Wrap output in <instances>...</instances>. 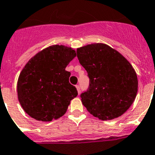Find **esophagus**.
Segmentation results:
<instances>
[{
    "label": "esophagus",
    "instance_id": "1",
    "mask_svg": "<svg viewBox=\"0 0 155 155\" xmlns=\"http://www.w3.org/2000/svg\"><path fill=\"white\" fill-rule=\"evenodd\" d=\"M76 89H77V91H78V94H80V87H79V85H76Z\"/></svg>",
    "mask_w": 155,
    "mask_h": 155
}]
</instances>
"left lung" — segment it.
I'll return each instance as SVG.
<instances>
[{
	"label": "left lung",
	"mask_w": 155,
	"mask_h": 155,
	"mask_svg": "<svg viewBox=\"0 0 155 155\" xmlns=\"http://www.w3.org/2000/svg\"><path fill=\"white\" fill-rule=\"evenodd\" d=\"M76 53L89 77L88 90L80 95L82 104L102 120L123 115L137 94V75L133 66L117 51L103 43L81 47Z\"/></svg>",
	"instance_id": "1"
}]
</instances>
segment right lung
I'll use <instances>...</instances> for the list:
<instances>
[{
  "mask_svg": "<svg viewBox=\"0 0 155 155\" xmlns=\"http://www.w3.org/2000/svg\"><path fill=\"white\" fill-rule=\"evenodd\" d=\"M76 56V51L64 45H51L28 61L17 82L18 99L28 115L50 122L65 114L70 101L77 96L65 70Z\"/></svg>",
  "mask_w": 155,
  "mask_h": 155,
  "instance_id": "obj_1",
  "label": "right lung"
}]
</instances>
